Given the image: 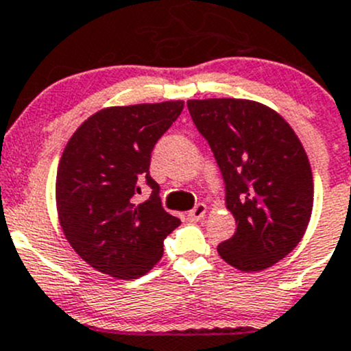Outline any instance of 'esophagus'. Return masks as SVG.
Returning a JSON list of instances; mask_svg holds the SVG:
<instances>
[{
    "label": "esophagus",
    "instance_id": "obj_1",
    "mask_svg": "<svg viewBox=\"0 0 351 351\" xmlns=\"http://www.w3.org/2000/svg\"><path fill=\"white\" fill-rule=\"evenodd\" d=\"M204 215H206V204L199 203V204H196V206H194L189 213H187V218H189L191 221H197V220H201Z\"/></svg>",
    "mask_w": 351,
    "mask_h": 351
}]
</instances>
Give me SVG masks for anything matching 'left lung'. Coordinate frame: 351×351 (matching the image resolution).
Returning a JSON list of instances; mask_svg holds the SVG:
<instances>
[{
  "instance_id": "left-lung-1",
  "label": "left lung",
  "mask_w": 351,
  "mask_h": 351,
  "mask_svg": "<svg viewBox=\"0 0 351 351\" xmlns=\"http://www.w3.org/2000/svg\"><path fill=\"white\" fill-rule=\"evenodd\" d=\"M187 109L237 223L218 254L241 271L269 268L297 247L311 220L314 182L300 140L280 114L252 100H187Z\"/></svg>"
}]
</instances>
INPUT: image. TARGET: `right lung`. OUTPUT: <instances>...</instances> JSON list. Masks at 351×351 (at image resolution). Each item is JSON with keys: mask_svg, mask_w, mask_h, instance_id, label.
Instances as JSON below:
<instances>
[{"mask_svg": "<svg viewBox=\"0 0 351 351\" xmlns=\"http://www.w3.org/2000/svg\"><path fill=\"white\" fill-rule=\"evenodd\" d=\"M182 109V100L107 107L69 138L56 176L59 223L76 254L100 273L147 275L164 254V239L180 225L162 206L150 158ZM141 182L152 194L138 204Z\"/></svg>", "mask_w": 351, "mask_h": 351, "instance_id": "right-lung-1", "label": "right lung"}]
</instances>
